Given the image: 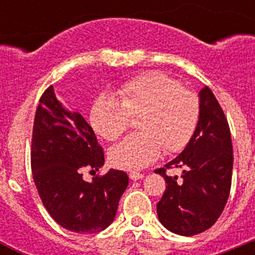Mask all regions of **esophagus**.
I'll use <instances>...</instances> for the list:
<instances>
[{
    "mask_svg": "<svg viewBox=\"0 0 255 255\" xmlns=\"http://www.w3.org/2000/svg\"><path fill=\"white\" fill-rule=\"evenodd\" d=\"M129 177L131 180H139V179H143L144 175L140 172H136V171H132V172L129 173Z\"/></svg>",
    "mask_w": 255,
    "mask_h": 255,
    "instance_id": "obj_1",
    "label": "esophagus"
}]
</instances>
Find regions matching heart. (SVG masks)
<instances>
[{"label": "heart", "mask_w": 255, "mask_h": 255, "mask_svg": "<svg viewBox=\"0 0 255 255\" xmlns=\"http://www.w3.org/2000/svg\"><path fill=\"white\" fill-rule=\"evenodd\" d=\"M117 100L102 94L91 110L94 131L115 141L126 131L131 117H138L140 131L129 135L110 150L115 167L139 170L166 153L185 148L199 120V100L190 89L161 71H152L121 85Z\"/></svg>", "instance_id": "b5f03b06"}]
</instances>
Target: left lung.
<instances>
[{"label": "left lung", "instance_id": "1", "mask_svg": "<svg viewBox=\"0 0 255 255\" xmlns=\"http://www.w3.org/2000/svg\"><path fill=\"white\" fill-rule=\"evenodd\" d=\"M199 120L185 149L155 170L166 180L157 203L161 224L171 233L193 236L216 224L224 212L233 177V143L224 110L208 87L199 93ZM184 168L182 182L167 177L168 168Z\"/></svg>", "mask_w": 255, "mask_h": 255}]
</instances>
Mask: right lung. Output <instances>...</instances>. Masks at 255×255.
Wrapping results in <instances>:
<instances>
[{"label":"right lung","mask_w":255,"mask_h":255,"mask_svg":"<svg viewBox=\"0 0 255 255\" xmlns=\"http://www.w3.org/2000/svg\"><path fill=\"white\" fill-rule=\"evenodd\" d=\"M30 164L42 203L60 226L94 234L111 225L129 176L110 170L91 182L83 179L85 168L94 172L102 167L105 153L92 126L58 102L52 85L35 111Z\"/></svg>","instance_id":"add662e5"}]
</instances>
